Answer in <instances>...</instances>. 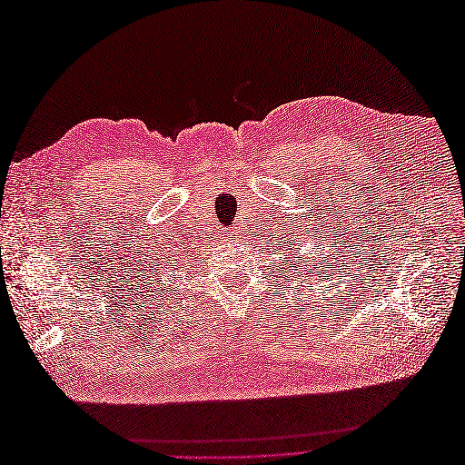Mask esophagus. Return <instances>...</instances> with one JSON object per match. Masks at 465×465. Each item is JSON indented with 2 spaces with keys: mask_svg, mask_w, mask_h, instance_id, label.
Instances as JSON below:
<instances>
[{
  "mask_svg": "<svg viewBox=\"0 0 465 465\" xmlns=\"http://www.w3.org/2000/svg\"><path fill=\"white\" fill-rule=\"evenodd\" d=\"M229 234H231V238H234V241H236V238H238V236H241V231H236V229H234V231H231Z\"/></svg>",
  "mask_w": 465,
  "mask_h": 465,
  "instance_id": "1",
  "label": "esophagus"
}]
</instances>
